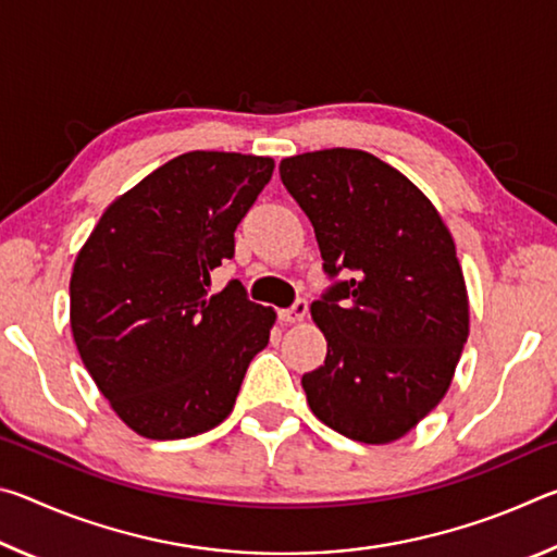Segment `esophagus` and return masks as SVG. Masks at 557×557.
I'll return each instance as SVG.
<instances>
[{
  "mask_svg": "<svg viewBox=\"0 0 557 557\" xmlns=\"http://www.w3.org/2000/svg\"><path fill=\"white\" fill-rule=\"evenodd\" d=\"M307 309H309L307 299H297L295 305H292V307H287V309H280V319H282V322H287V324L301 322V319L307 317Z\"/></svg>",
  "mask_w": 557,
  "mask_h": 557,
  "instance_id": "1",
  "label": "esophagus"
}]
</instances>
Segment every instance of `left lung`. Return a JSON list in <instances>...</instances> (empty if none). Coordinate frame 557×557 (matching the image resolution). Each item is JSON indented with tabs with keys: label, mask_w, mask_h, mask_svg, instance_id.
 <instances>
[{
	"label": "left lung",
	"mask_w": 557,
	"mask_h": 557,
	"mask_svg": "<svg viewBox=\"0 0 557 557\" xmlns=\"http://www.w3.org/2000/svg\"><path fill=\"white\" fill-rule=\"evenodd\" d=\"M280 178L332 280L312 305L326 358L301 375L309 408L348 440H398L445 398L469 336L455 240L410 178L361 149L282 159Z\"/></svg>",
	"instance_id": "obj_1"
}]
</instances>
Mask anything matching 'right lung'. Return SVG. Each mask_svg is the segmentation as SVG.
I'll list each match as a JSON object with an SVG mask.
<instances>
[{
    "label": "right lung",
    "mask_w": 557,
    "mask_h": 557,
    "mask_svg": "<svg viewBox=\"0 0 557 557\" xmlns=\"http://www.w3.org/2000/svg\"><path fill=\"white\" fill-rule=\"evenodd\" d=\"M270 157L186 152L110 206L71 275V329L129 430L201 435L228 418L275 312L238 280L209 295L235 228L270 182Z\"/></svg>",
    "instance_id": "1"
}]
</instances>
